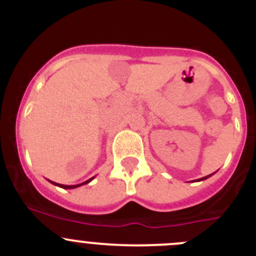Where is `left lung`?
<instances>
[{
    "label": "left lung",
    "mask_w": 256,
    "mask_h": 256,
    "mask_svg": "<svg viewBox=\"0 0 256 256\" xmlns=\"http://www.w3.org/2000/svg\"><path fill=\"white\" fill-rule=\"evenodd\" d=\"M214 174H216V172H214ZM212 174H208V176H206V177H202V178H200V180H197V182H200V180H207V178L210 177Z\"/></svg>",
    "instance_id": "8db88e82"
}]
</instances>
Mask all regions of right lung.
Returning <instances> with one entry per match:
<instances>
[{"instance_id":"right-lung-1","label":"right lung","mask_w":256,"mask_h":256,"mask_svg":"<svg viewBox=\"0 0 256 256\" xmlns=\"http://www.w3.org/2000/svg\"><path fill=\"white\" fill-rule=\"evenodd\" d=\"M94 180V177H92V178H89V180H85V182H82V183H79V184H73V186H66V184H59V183H56V182H53V180H49V182L52 183V184H54V186H58V187H60V188H64V190H73V188H78V187H80V186H84V184H88V183L90 182V180Z\"/></svg>"}]
</instances>
